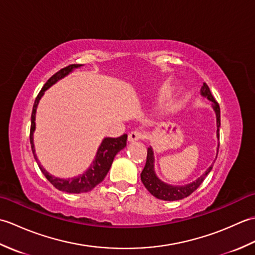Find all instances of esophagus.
<instances>
[{
    "label": "esophagus",
    "instance_id": "obj_1",
    "mask_svg": "<svg viewBox=\"0 0 255 255\" xmlns=\"http://www.w3.org/2000/svg\"><path fill=\"white\" fill-rule=\"evenodd\" d=\"M143 138H144V133L142 131H140V130H133V131L129 133V136H128V140L130 142L137 141V140L143 139Z\"/></svg>",
    "mask_w": 255,
    "mask_h": 255
}]
</instances>
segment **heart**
<instances>
[{
  "instance_id": "1",
  "label": "heart",
  "mask_w": 255,
  "mask_h": 255,
  "mask_svg": "<svg viewBox=\"0 0 255 255\" xmlns=\"http://www.w3.org/2000/svg\"><path fill=\"white\" fill-rule=\"evenodd\" d=\"M178 107H180V105H178V103L175 102V101H172L170 102L169 104H167V111L169 112H175L178 110Z\"/></svg>"
}]
</instances>
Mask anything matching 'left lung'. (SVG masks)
<instances>
[{"label":"left lung","instance_id":"1","mask_svg":"<svg viewBox=\"0 0 255 255\" xmlns=\"http://www.w3.org/2000/svg\"><path fill=\"white\" fill-rule=\"evenodd\" d=\"M200 94H202L204 97H207L209 101L213 102V108L216 113V118H217V138L219 140V127H220L219 104L214 99V96L211 94L208 85L206 83H204L202 89H200ZM218 148H219V143H218ZM218 148H217V154H218ZM216 159H217V156H216ZM153 163H154L153 150L152 148L149 147L148 153H147V161H145V165L143 167L141 174H140V176H141V182L143 183L144 187L147 188L154 197L162 200H169V202H171V200L183 199L189 196L195 189L198 188L200 184L204 182L205 177L207 176L208 173L211 171V169H213V164H211L207 169V171H206L202 176L198 177L196 181L186 184V185H183V186H174V185H170V184L162 182L160 178L156 176Z\"/></svg>","mask_w":255,"mask_h":255}]
</instances>
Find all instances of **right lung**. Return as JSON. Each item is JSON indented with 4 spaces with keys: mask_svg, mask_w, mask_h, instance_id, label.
<instances>
[{
    "mask_svg": "<svg viewBox=\"0 0 255 255\" xmlns=\"http://www.w3.org/2000/svg\"><path fill=\"white\" fill-rule=\"evenodd\" d=\"M80 67H82V64H70V66L61 69L60 71H58L57 73L53 74L52 77L47 81L46 84L42 86V89L39 92V94H38L36 97L35 103H34V107H32L30 134H29L31 151H32V153H34L35 160L37 161L38 166H39V169L42 172V174H44L47 180L49 181L57 189H59V191L71 193V194H80V193L90 192L91 189H93L97 185V184H100L103 180H104L108 171H110V169H111L115 155L122 149L126 147V143H127V134L126 133L118 138H104V140H103L101 145H100L99 150H97V153L95 155V160L93 161V163L91 164V166L83 173V174H81L79 176H74L71 178H59V177L53 176L50 174V173H48L39 163V161H38L37 155L35 153L34 137H32V134H34V131H35V128H36L35 117H36V110H37L38 103H39L42 95H44L45 91L49 89L51 85L57 83L59 80L63 79L64 77H67L70 72L73 71V69H77Z\"/></svg>",
    "mask_w": 255,
    "mask_h": 255,
    "instance_id": "obj_1",
    "label": "right lung"
}]
</instances>
